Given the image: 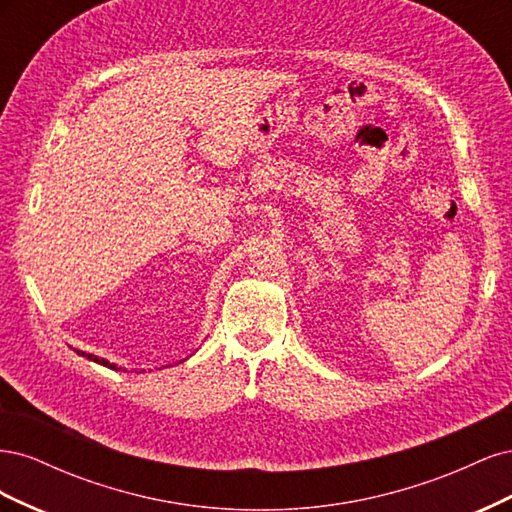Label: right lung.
I'll list each match as a JSON object with an SVG mask.
<instances>
[{"mask_svg": "<svg viewBox=\"0 0 512 512\" xmlns=\"http://www.w3.org/2000/svg\"><path fill=\"white\" fill-rule=\"evenodd\" d=\"M76 354H81V356H85V359H89V361H94V363H98V365H104V367H108V369H121V367H117L115 363H108L106 359H100V356H96V354H87V352H83V350H76ZM185 361V359H183ZM181 363V361H179Z\"/></svg>", "mask_w": 512, "mask_h": 512, "instance_id": "right-lung-1", "label": "right lung"}]
</instances>
